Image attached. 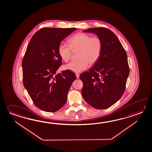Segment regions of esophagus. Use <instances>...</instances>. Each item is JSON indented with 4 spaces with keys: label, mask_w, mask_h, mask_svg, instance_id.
Listing matches in <instances>:
<instances>
[{
    "label": "esophagus",
    "mask_w": 152,
    "mask_h": 152,
    "mask_svg": "<svg viewBox=\"0 0 152 152\" xmlns=\"http://www.w3.org/2000/svg\"><path fill=\"white\" fill-rule=\"evenodd\" d=\"M76 78H78L79 77H80V74H76Z\"/></svg>",
    "instance_id": "34e87169"
}]
</instances>
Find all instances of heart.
<instances>
[{
	"label": "heart",
	"instance_id": "b5f03b06",
	"mask_svg": "<svg viewBox=\"0 0 152 152\" xmlns=\"http://www.w3.org/2000/svg\"><path fill=\"white\" fill-rule=\"evenodd\" d=\"M69 46L61 44L58 52L61 59L65 62L70 60L72 51H78L77 61H71L64 65L65 70L76 73L84 71L89 65H93L100 57L102 50V42L98 37L78 33L71 37L68 40Z\"/></svg>",
	"mask_w": 152,
	"mask_h": 152
}]
</instances>
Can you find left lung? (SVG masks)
Masks as SVG:
<instances>
[{
    "label": "left lung",
    "mask_w": 152,
    "mask_h": 152,
    "mask_svg": "<svg viewBox=\"0 0 152 152\" xmlns=\"http://www.w3.org/2000/svg\"><path fill=\"white\" fill-rule=\"evenodd\" d=\"M83 32L100 37L102 50L94 65L80 76L83 83L82 95L93 107L106 109L118 101L125 91L129 75L127 54L116 35L108 29L91 28Z\"/></svg>",
    "instance_id": "8db88e82"
}]
</instances>
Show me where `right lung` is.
Segmentation results:
<instances>
[{
    "label": "right lung",
    "instance_id": "1",
    "mask_svg": "<svg viewBox=\"0 0 152 152\" xmlns=\"http://www.w3.org/2000/svg\"><path fill=\"white\" fill-rule=\"evenodd\" d=\"M76 28H44L31 37L22 63L23 82L35 105L48 112L63 107L76 76L69 70L57 71L62 59L58 48Z\"/></svg>",
    "mask_w": 152,
    "mask_h": 152
}]
</instances>
